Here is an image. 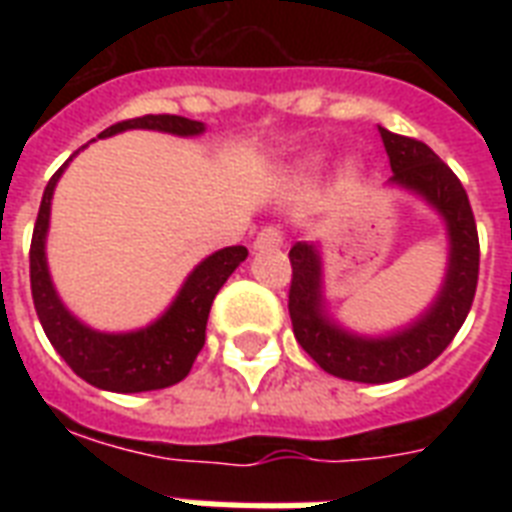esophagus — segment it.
I'll list each match as a JSON object with an SVG mask.
<instances>
[{
	"instance_id": "obj_1",
	"label": "esophagus",
	"mask_w": 512,
	"mask_h": 512,
	"mask_svg": "<svg viewBox=\"0 0 512 512\" xmlns=\"http://www.w3.org/2000/svg\"><path fill=\"white\" fill-rule=\"evenodd\" d=\"M281 244H284V236H281L279 228H273V225H265L263 231L255 236V244H252V247H255L257 252H265V249H279Z\"/></svg>"
}]
</instances>
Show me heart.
<instances>
[{
  "label": "heart",
  "mask_w": 512,
  "mask_h": 512,
  "mask_svg": "<svg viewBox=\"0 0 512 512\" xmlns=\"http://www.w3.org/2000/svg\"><path fill=\"white\" fill-rule=\"evenodd\" d=\"M313 164V162H311ZM356 172H358V167H356V164H353V162H348V164H345V175H356Z\"/></svg>",
  "instance_id": "1"
}]
</instances>
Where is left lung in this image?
Returning a JSON list of instances; mask_svg holds the SVG:
<instances>
[{
	"instance_id": "1",
	"label": "left lung",
	"mask_w": 512,
	"mask_h": 512,
	"mask_svg": "<svg viewBox=\"0 0 512 512\" xmlns=\"http://www.w3.org/2000/svg\"><path fill=\"white\" fill-rule=\"evenodd\" d=\"M380 138L388 151L393 177L388 185L417 193L436 209L446 223L449 236V265L436 300L409 327L382 337L353 335L327 313L324 300V271L319 244L297 241L289 249L292 287H289V316L300 348L340 380L393 382L420 372L436 361L468 319L478 284V231L468 193L454 175L422 140L396 135L380 127Z\"/></svg>"
}]
</instances>
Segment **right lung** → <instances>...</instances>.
Listing matches in <instances>:
<instances>
[{
  "label": "right lung",
  "instance_id": "add662e5",
  "mask_svg": "<svg viewBox=\"0 0 512 512\" xmlns=\"http://www.w3.org/2000/svg\"><path fill=\"white\" fill-rule=\"evenodd\" d=\"M124 130H156L180 135V138H193V135L204 132V124L185 119V116L148 114L111 124L108 130L100 132V138H111ZM68 162L50 177V183L44 188L34 236H31V255H28L31 295H34V308L42 321L44 335L52 342V348L58 350L60 358L95 388L111 390V393H143V390L170 388L191 372L193 361L204 348L212 300L228 281V276L247 260V247L217 249L207 260H201L188 273V279L170 308L154 324L135 329V332H119V335L87 327L60 303L58 292L52 287L50 268H47V252H44L47 228H50L52 193H55V185Z\"/></svg>",
  "mask_w": 512,
  "mask_h": 512
}]
</instances>
